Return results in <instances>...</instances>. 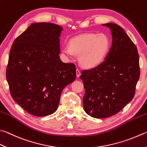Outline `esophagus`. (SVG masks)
Returning a JSON list of instances; mask_svg holds the SVG:
<instances>
[{"label":"esophagus","mask_w":147,"mask_h":147,"mask_svg":"<svg viewBox=\"0 0 147 147\" xmlns=\"http://www.w3.org/2000/svg\"><path fill=\"white\" fill-rule=\"evenodd\" d=\"M76 75L77 77H79L81 76V71L79 70V69H76Z\"/></svg>","instance_id":"obj_1"}]
</instances>
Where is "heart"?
Returning <instances> with one entry per match:
<instances>
[{"mask_svg":"<svg viewBox=\"0 0 147 147\" xmlns=\"http://www.w3.org/2000/svg\"><path fill=\"white\" fill-rule=\"evenodd\" d=\"M109 48V41L104 34H85L70 41V47H63V53L69 57L79 55L80 64L87 68H93L100 63Z\"/></svg>","mask_w":147,"mask_h":147,"instance_id":"1","label":"heart"}]
</instances>
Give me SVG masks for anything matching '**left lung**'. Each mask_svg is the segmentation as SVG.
Masks as SVG:
<instances>
[{
  "label": "left lung",
  "instance_id": "8db88e82",
  "mask_svg": "<svg viewBox=\"0 0 147 147\" xmlns=\"http://www.w3.org/2000/svg\"><path fill=\"white\" fill-rule=\"evenodd\" d=\"M111 30L112 45L100 65L81 71L85 112L96 118L117 114L131 101L140 76L139 54L135 44L120 26L102 24Z\"/></svg>",
  "mask_w": 147,
  "mask_h": 147
}]
</instances>
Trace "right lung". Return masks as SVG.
<instances>
[{
  "instance_id": "add662e5",
  "label": "right lung",
  "mask_w": 147,
  "mask_h": 147,
  "mask_svg": "<svg viewBox=\"0 0 147 147\" xmlns=\"http://www.w3.org/2000/svg\"><path fill=\"white\" fill-rule=\"evenodd\" d=\"M62 29L54 24H32L10 50L6 79L11 95L36 117L56 111L63 90L76 79V65L62 62L59 56Z\"/></svg>"
}]
</instances>
